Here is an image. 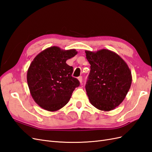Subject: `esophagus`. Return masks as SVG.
I'll list each match as a JSON object with an SVG mask.
<instances>
[{"mask_svg":"<svg viewBox=\"0 0 152 152\" xmlns=\"http://www.w3.org/2000/svg\"><path fill=\"white\" fill-rule=\"evenodd\" d=\"M78 80H79L80 83H82V77H78Z\"/></svg>","mask_w":152,"mask_h":152,"instance_id":"obj_1","label":"esophagus"}]
</instances>
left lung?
Segmentation results:
<instances>
[{"mask_svg":"<svg viewBox=\"0 0 152 152\" xmlns=\"http://www.w3.org/2000/svg\"><path fill=\"white\" fill-rule=\"evenodd\" d=\"M91 71L86 85L89 102L95 108L108 112L120 104L132 83L131 72L125 61L112 50H86Z\"/></svg>","mask_w":152,"mask_h":152,"instance_id":"obj_1","label":"left lung"}]
</instances>
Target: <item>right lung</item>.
Returning <instances> with one entry per match:
<instances>
[{
	"label": "right lung",
	"mask_w": 152,
	"mask_h": 152,
	"mask_svg": "<svg viewBox=\"0 0 152 152\" xmlns=\"http://www.w3.org/2000/svg\"><path fill=\"white\" fill-rule=\"evenodd\" d=\"M76 50L57 46L44 49L31 61L27 71V83L32 98L42 108L55 112L65 106L80 82L72 76L73 67L67 59L75 56Z\"/></svg>",
	"instance_id": "add662e5"
}]
</instances>
